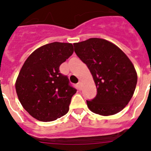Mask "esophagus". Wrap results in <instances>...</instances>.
<instances>
[{
    "instance_id": "esophagus-1",
    "label": "esophagus",
    "mask_w": 151,
    "mask_h": 151,
    "mask_svg": "<svg viewBox=\"0 0 151 151\" xmlns=\"http://www.w3.org/2000/svg\"><path fill=\"white\" fill-rule=\"evenodd\" d=\"M77 88H78V90L81 89V82H78V83H77Z\"/></svg>"
}]
</instances>
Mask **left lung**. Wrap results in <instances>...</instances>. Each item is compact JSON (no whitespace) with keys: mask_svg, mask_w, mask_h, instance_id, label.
<instances>
[{"mask_svg":"<svg viewBox=\"0 0 151 151\" xmlns=\"http://www.w3.org/2000/svg\"><path fill=\"white\" fill-rule=\"evenodd\" d=\"M73 45L97 87L96 97L86 101L88 107L101 116L120 112L132 97L137 85L138 76L132 63L116 45L102 38H89Z\"/></svg>","mask_w":151,"mask_h":151,"instance_id":"8db88e82","label":"left lung"}]
</instances>
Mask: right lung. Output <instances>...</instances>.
Listing matches in <instances>:
<instances>
[{"label":"right lung","instance_id":"right-lung-1","mask_svg":"<svg viewBox=\"0 0 151 151\" xmlns=\"http://www.w3.org/2000/svg\"><path fill=\"white\" fill-rule=\"evenodd\" d=\"M72 44L53 42L35 50L19 73L16 91L21 104L35 119L50 122L69 111L76 93L60 66L73 54Z\"/></svg>","mask_w":151,"mask_h":151}]
</instances>
